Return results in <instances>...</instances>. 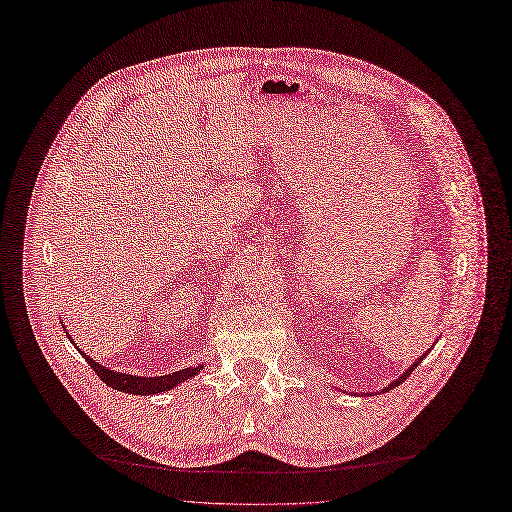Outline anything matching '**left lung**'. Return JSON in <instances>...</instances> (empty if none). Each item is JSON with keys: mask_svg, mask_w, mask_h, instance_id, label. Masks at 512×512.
<instances>
[{"mask_svg": "<svg viewBox=\"0 0 512 512\" xmlns=\"http://www.w3.org/2000/svg\"><path fill=\"white\" fill-rule=\"evenodd\" d=\"M425 354H427V352H425ZM425 354H423V356H421V359H418L416 363H412V365H410V367H408V369L404 371V374H401V376H399L397 380H393V382H391L389 386H384V389H382V393H386V391H391V389H395V386H399V384H401V382H404V380H408V378H410V374H412V371H414V369L418 367V363H421V361L425 359Z\"/></svg>", "mask_w": 512, "mask_h": 512, "instance_id": "1", "label": "left lung"}]
</instances>
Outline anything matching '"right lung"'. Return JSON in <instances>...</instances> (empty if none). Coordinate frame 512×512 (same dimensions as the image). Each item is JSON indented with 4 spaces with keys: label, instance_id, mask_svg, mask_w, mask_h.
<instances>
[{
    "label": "right lung",
    "instance_id": "obj_1",
    "mask_svg": "<svg viewBox=\"0 0 512 512\" xmlns=\"http://www.w3.org/2000/svg\"><path fill=\"white\" fill-rule=\"evenodd\" d=\"M81 354L85 356V361L94 367V371L104 384H108L115 391H123L130 395H156V393L170 391V389H175V386H179L181 382L194 378L198 371L205 369V365H196V367H185V369H179V371H173V374H164V376H132V374H121V371L108 369V367L96 363L94 359H89L85 352H81Z\"/></svg>",
    "mask_w": 512,
    "mask_h": 512
}]
</instances>
